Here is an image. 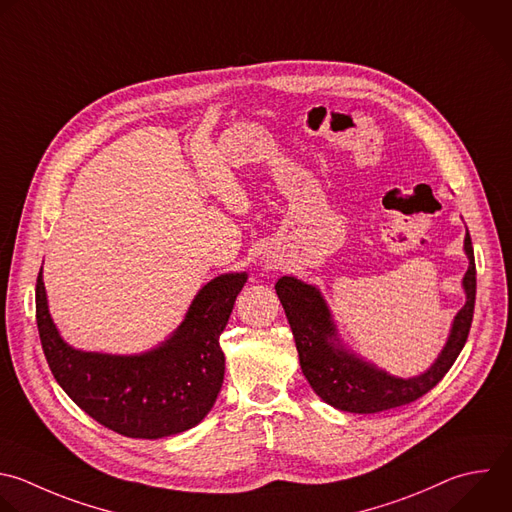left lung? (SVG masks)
<instances>
[{"instance_id":"left-lung-1","label":"left lung","mask_w":512,"mask_h":512,"mask_svg":"<svg viewBox=\"0 0 512 512\" xmlns=\"http://www.w3.org/2000/svg\"><path fill=\"white\" fill-rule=\"evenodd\" d=\"M464 253L468 257V269L462 277L466 303L454 315L446 344L434 364L414 378L392 376L352 352L339 337L321 291L297 277L283 275L275 283V291L295 337L301 372L313 392L329 406L354 414H376L398 408L430 392L456 362L472 323L476 267L468 231L464 237Z\"/></svg>"}]
</instances>
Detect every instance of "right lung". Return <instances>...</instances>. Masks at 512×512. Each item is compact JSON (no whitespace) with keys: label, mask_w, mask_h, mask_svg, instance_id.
<instances>
[{"label":"right lung","mask_w":512,"mask_h":512,"mask_svg":"<svg viewBox=\"0 0 512 512\" xmlns=\"http://www.w3.org/2000/svg\"><path fill=\"white\" fill-rule=\"evenodd\" d=\"M247 273H223L195 295L183 323L156 348L116 356L64 342L50 309L42 269L36 321L60 388L98 424L128 438H164L197 426L213 408L225 376L219 344Z\"/></svg>","instance_id":"1"}]
</instances>
